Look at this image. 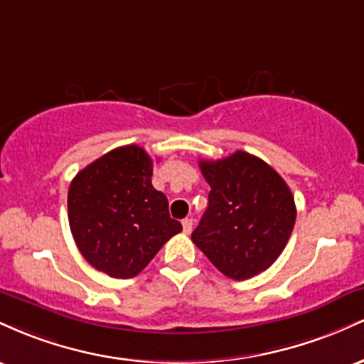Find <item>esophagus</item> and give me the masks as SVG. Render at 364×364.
<instances>
[{
	"label": "esophagus",
	"instance_id": "1",
	"mask_svg": "<svg viewBox=\"0 0 364 364\" xmlns=\"http://www.w3.org/2000/svg\"><path fill=\"white\" fill-rule=\"evenodd\" d=\"M181 224H183V231H185L186 235H190L191 229H193V220H191V219H185Z\"/></svg>",
	"mask_w": 364,
	"mask_h": 364
}]
</instances>
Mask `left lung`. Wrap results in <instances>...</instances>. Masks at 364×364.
Instances as JSON below:
<instances>
[{
    "label": "left lung",
    "instance_id": "8db88e82",
    "mask_svg": "<svg viewBox=\"0 0 364 364\" xmlns=\"http://www.w3.org/2000/svg\"><path fill=\"white\" fill-rule=\"evenodd\" d=\"M200 169L210 193L191 241L235 281L269 269L296 223L289 186L267 162L243 150L219 161H200Z\"/></svg>",
    "mask_w": 364,
    "mask_h": 364
}]
</instances>
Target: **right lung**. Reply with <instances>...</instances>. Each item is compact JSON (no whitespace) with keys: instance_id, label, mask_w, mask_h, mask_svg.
Returning <instances> with one entry per match:
<instances>
[{"instance_id":"1","label":"right lung","mask_w":364,"mask_h":364,"mask_svg":"<svg viewBox=\"0 0 364 364\" xmlns=\"http://www.w3.org/2000/svg\"><path fill=\"white\" fill-rule=\"evenodd\" d=\"M152 157L139 145L104 154L73 178L68 220L87 262L114 279L139 275L166 241L181 232L152 186Z\"/></svg>"}]
</instances>
